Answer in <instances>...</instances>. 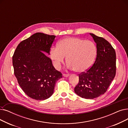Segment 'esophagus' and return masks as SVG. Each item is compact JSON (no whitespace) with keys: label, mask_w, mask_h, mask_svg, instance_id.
I'll return each instance as SVG.
<instances>
[{"label":"esophagus","mask_w":128,"mask_h":128,"mask_svg":"<svg viewBox=\"0 0 128 128\" xmlns=\"http://www.w3.org/2000/svg\"><path fill=\"white\" fill-rule=\"evenodd\" d=\"M63 76H64V77H68L70 76V74H63Z\"/></svg>","instance_id":"obj_1"}]
</instances>
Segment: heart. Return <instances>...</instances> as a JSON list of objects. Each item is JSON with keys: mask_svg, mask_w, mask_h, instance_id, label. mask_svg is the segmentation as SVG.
<instances>
[{"mask_svg": "<svg viewBox=\"0 0 128 128\" xmlns=\"http://www.w3.org/2000/svg\"><path fill=\"white\" fill-rule=\"evenodd\" d=\"M97 54L95 44L90 40L76 37H67L51 48L50 56L55 68H60L67 56L68 67L77 72L88 70L94 63Z\"/></svg>", "mask_w": 128, "mask_h": 128, "instance_id": "b5f03b06", "label": "heart"}]
</instances>
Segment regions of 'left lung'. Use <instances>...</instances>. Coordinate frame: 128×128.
<instances>
[{
	"mask_svg": "<svg viewBox=\"0 0 128 128\" xmlns=\"http://www.w3.org/2000/svg\"><path fill=\"white\" fill-rule=\"evenodd\" d=\"M90 34L97 44V56L92 66L78 75L75 93L85 99H94L107 92L116 73V54L110 43L102 37Z\"/></svg>",
	"mask_w": 128,
	"mask_h": 128,
	"instance_id": "1",
	"label": "left lung"
}]
</instances>
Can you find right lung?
Masks as SVG:
<instances>
[{"instance_id": "obj_1", "label": "right lung", "mask_w": 128, "mask_h": 128, "mask_svg": "<svg viewBox=\"0 0 128 128\" xmlns=\"http://www.w3.org/2000/svg\"><path fill=\"white\" fill-rule=\"evenodd\" d=\"M55 36L37 32L21 41L12 56L14 74L26 95L37 100L50 97L55 82L62 77L56 70L50 53Z\"/></svg>"}]
</instances>
